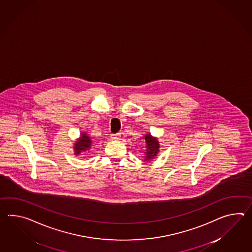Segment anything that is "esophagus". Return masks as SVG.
<instances>
[{"instance_id":"esophagus-1","label":"esophagus","mask_w":252,"mask_h":252,"mask_svg":"<svg viewBox=\"0 0 252 252\" xmlns=\"http://www.w3.org/2000/svg\"><path fill=\"white\" fill-rule=\"evenodd\" d=\"M111 139L113 141H118L120 139V134H114L111 135Z\"/></svg>"}]
</instances>
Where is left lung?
<instances>
[{"label": "left lung", "instance_id": "1", "mask_svg": "<svg viewBox=\"0 0 252 252\" xmlns=\"http://www.w3.org/2000/svg\"><path fill=\"white\" fill-rule=\"evenodd\" d=\"M145 140H146V151L144 152L146 154L144 161L150 162L154 158L157 157V154L159 153L160 146L157 137L152 136L150 134L145 135Z\"/></svg>", "mask_w": 252, "mask_h": 252}]
</instances>
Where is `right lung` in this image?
Segmentation results:
<instances>
[{
	"instance_id": "obj_1",
	"label": "right lung",
	"mask_w": 252,
	"mask_h": 252,
	"mask_svg": "<svg viewBox=\"0 0 252 252\" xmlns=\"http://www.w3.org/2000/svg\"><path fill=\"white\" fill-rule=\"evenodd\" d=\"M92 145V140L88 134L82 132L80 137L74 144V154L75 156L80 155V153L90 150V146Z\"/></svg>"
}]
</instances>
